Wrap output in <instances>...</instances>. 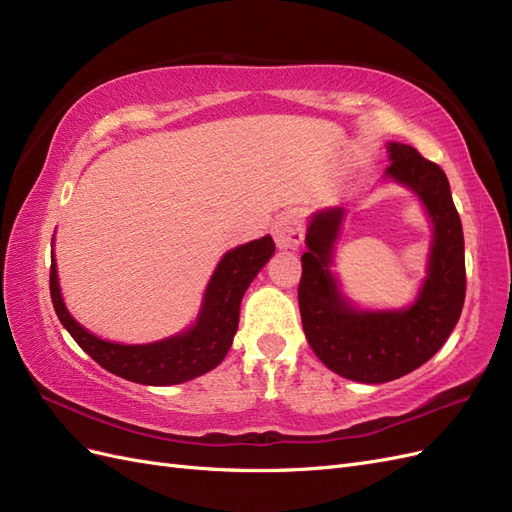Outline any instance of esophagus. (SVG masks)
Here are the masks:
<instances>
[{
  "label": "esophagus",
  "mask_w": 512,
  "mask_h": 512,
  "mask_svg": "<svg viewBox=\"0 0 512 512\" xmlns=\"http://www.w3.org/2000/svg\"><path fill=\"white\" fill-rule=\"evenodd\" d=\"M273 241L280 250H297L301 239H303V228L301 222L294 218V215H280L271 226Z\"/></svg>",
  "instance_id": "1"
}]
</instances>
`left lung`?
I'll return each mask as SVG.
<instances>
[{"mask_svg":"<svg viewBox=\"0 0 512 512\" xmlns=\"http://www.w3.org/2000/svg\"><path fill=\"white\" fill-rule=\"evenodd\" d=\"M384 181L410 190L431 224L427 275L406 307L356 305L333 273L335 247L346 222L344 207L309 215L301 256V322L309 346L337 376L382 384L410 374L436 354L453 333L466 299L463 228L444 170L414 147L386 143Z\"/></svg>","mask_w":512,"mask_h":512,"instance_id":"left-lung-1","label":"left lung"}]
</instances>
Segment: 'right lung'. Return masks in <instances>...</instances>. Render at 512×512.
Here are the masks:
<instances>
[{
    "instance_id": "1",
    "label": "right lung",
    "mask_w": 512,
    "mask_h": 512,
    "mask_svg": "<svg viewBox=\"0 0 512 512\" xmlns=\"http://www.w3.org/2000/svg\"><path fill=\"white\" fill-rule=\"evenodd\" d=\"M275 254L271 235L228 250L205 288L198 316L188 329L151 344H119L102 339L76 322L61 297L55 237L51 250V299L59 322L91 359L111 374L147 386H168L194 380L218 367L228 354L239 327L245 290Z\"/></svg>"
}]
</instances>
